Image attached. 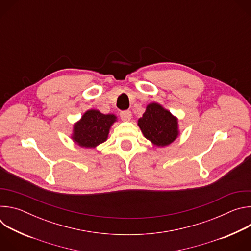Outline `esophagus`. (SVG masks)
<instances>
[{
    "label": "esophagus",
    "instance_id": "obj_1",
    "mask_svg": "<svg viewBox=\"0 0 251 251\" xmlns=\"http://www.w3.org/2000/svg\"><path fill=\"white\" fill-rule=\"evenodd\" d=\"M120 117L123 121H129L132 118V113L130 110H124L120 112Z\"/></svg>",
    "mask_w": 251,
    "mask_h": 251
}]
</instances>
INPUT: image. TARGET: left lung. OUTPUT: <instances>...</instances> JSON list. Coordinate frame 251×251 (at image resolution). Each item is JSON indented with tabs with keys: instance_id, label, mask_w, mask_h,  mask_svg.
I'll use <instances>...</instances> for the list:
<instances>
[{
	"instance_id": "1",
	"label": "left lung",
	"mask_w": 251,
	"mask_h": 251,
	"mask_svg": "<svg viewBox=\"0 0 251 251\" xmlns=\"http://www.w3.org/2000/svg\"><path fill=\"white\" fill-rule=\"evenodd\" d=\"M138 125L146 139L157 146H167L177 137V119L158 103L147 106Z\"/></svg>"
}]
</instances>
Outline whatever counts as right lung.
I'll list each match as a JSON object with an SVG mask.
<instances>
[{"instance_id": "obj_1", "label": "right lung", "mask_w": 251, "mask_h": 251, "mask_svg": "<svg viewBox=\"0 0 251 251\" xmlns=\"http://www.w3.org/2000/svg\"><path fill=\"white\" fill-rule=\"evenodd\" d=\"M115 121L116 116L113 114L105 115L98 110H88L75 125L73 139L81 147L94 148L107 140Z\"/></svg>"}]
</instances>
